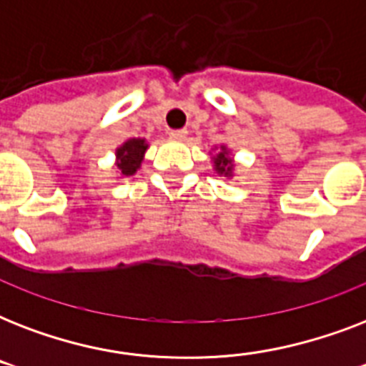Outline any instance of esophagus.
Instances as JSON below:
<instances>
[{"label":"esophagus","instance_id":"34e87169","mask_svg":"<svg viewBox=\"0 0 366 366\" xmlns=\"http://www.w3.org/2000/svg\"><path fill=\"white\" fill-rule=\"evenodd\" d=\"M169 137L174 138V140H186L188 138V131L186 129H177V131L169 132Z\"/></svg>","mask_w":366,"mask_h":366}]
</instances>
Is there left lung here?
<instances>
[{"label":"left lung","mask_w":366,"mask_h":366,"mask_svg":"<svg viewBox=\"0 0 366 366\" xmlns=\"http://www.w3.org/2000/svg\"><path fill=\"white\" fill-rule=\"evenodd\" d=\"M212 159H214V171H217L220 177H232V172H234V161L229 157V152L226 146H222L220 152H218Z\"/></svg>","instance_id":"left-lung-1"}]
</instances>
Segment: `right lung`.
Returning a JSON list of instances; mask_svg holds the SVG:
<instances>
[{"label": "right lung", "instance_id": "right-lung-1", "mask_svg": "<svg viewBox=\"0 0 366 366\" xmlns=\"http://www.w3.org/2000/svg\"><path fill=\"white\" fill-rule=\"evenodd\" d=\"M146 149H148V144L144 138H131L116 149V165L123 177H132L137 169H140Z\"/></svg>", "mask_w": 366, "mask_h": 366}]
</instances>
